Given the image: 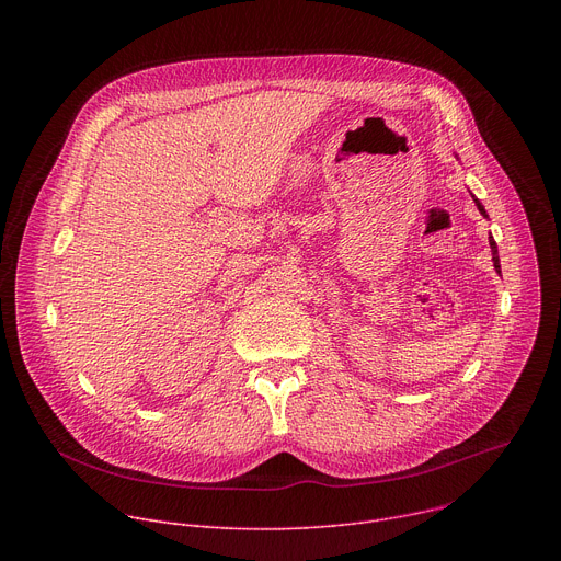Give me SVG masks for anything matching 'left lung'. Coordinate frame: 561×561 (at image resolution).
I'll return each instance as SVG.
<instances>
[{
	"mask_svg": "<svg viewBox=\"0 0 561 561\" xmlns=\"http://www.w3.org/2000/svg\"><path fill=\"white\" fill-rule=\"evenodd\" d=\"M472 199H474V195H472ZM474 206H477V210L482 213L484 217H489V215H486V210H484V206L479 204V199H474ZM489 242H491V251H493V264H495V271H497V273H502V268H500V255H497V244H495V239L491 237Z\"/></svg>",
	"mask_w": 561,
	"mask_h": 561,
	"instance_id": "left-lung-1",
	"label": "left lung"
}]
</instances>
